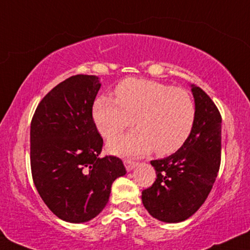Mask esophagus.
Instances as JSON below:
<instances>
[{"mask_svg": "<svg viewBox=\"0 0 250 250\" xmlns=\"http://www.w3.org/2000/svg\"><path fill=\"white\" fill-rule=\"evenodd\" d=\"M125 169H127L128 172H130V170H132L136 166H137V163L131 162V160H125Z\"/></svg>", "mask_w": 250, "mask_h": 250, "instance_id": "obj_1", "label": "esophagus"}]
</instances>
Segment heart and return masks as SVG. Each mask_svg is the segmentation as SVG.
I'll return each instance as SVG.
<instances>
[{"label":"heart","instance_id":"b5f03b06","mask_svg":"<svg viewBox=\"0 0 250 250\" xmlns=\"http://www.w3.org/2000/svg\"><path fill=\"white\" fill-rule=\"evenodd\" d=\"M116 100L98 97L93 120L104 137L120 134L132 125L138 129L108 142L109 152L138 157L154 150L160 156L174 153L194 129L196 106L185 88L150 80H127L115 90Z\"/></svg>","mask_w":250,"mask_h":250}]
</instances>
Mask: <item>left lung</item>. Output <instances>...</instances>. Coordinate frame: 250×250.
<instances>
[{"mask_svg": "<svg viewBox=\"0 0 250 250\" xmlns=\"http://www.w3.org/2000/svg\"><path fill=\"white\" fill-rule=\"evenodd\" d=\"M196 120L190 136L175 153L152 160L157 179L142 191L144 208L164 223L191 217L210 194L222 156V116L211 98L191 84Z\"/></svg>", "mask_w": 250, "mask_h": 250, "instance_id": "1", "label": "left lung"}]
</instances>
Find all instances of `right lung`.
I'll return each instance as SVG.
<instances>
[{
    "instance_id": "add662e5",
    "label": "right lung",
    "mask_w": 250,
    "mask_h": 250,
    "mask_svg": "<svg viewBox=\"0 0 250 250\" xmlns=\"http://www.w3.org/2000/svg\"><path fill=\"white\" fill-rule=\"evenodd\" d=\"M99 77L76 75L43 97L31 122V169L40 197L68 223L93 219L125 174L119 158H100L103 138L92 118Z\"/></svg>"
}]
</instances>
